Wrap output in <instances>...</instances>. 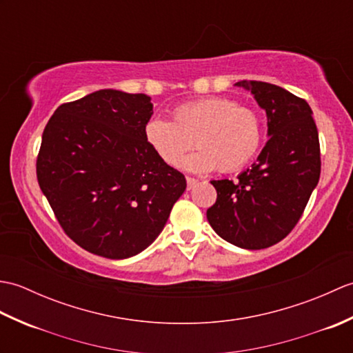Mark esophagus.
Segmentation results:
<instances>
[{
    "label": "esophagus",
    "instance_id": "obj_1",
    "mask_svg": "<svg viewBox=\"0 0 353 353\" xmlns=\"http://www.w3.org/2000/svg\"><path fill=\"white\" fill-rule=\"evenodd\" d=\"M197 179H194V177H186V183H188V190H191V188H194V186L197 185Z\"/></svg>",
    "mask_w": 353,
    "mask_h": 353
}]
</instances>
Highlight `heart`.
I'll return each instance as SVG.
<instances>
[{"label": "heart", "mask_w": 353, "mask_h": 353, "mask_svg": "<svg viewBox=\"0 0 353 353\" xmlns=\"http://www.w3.org/2000/svg\"><path fill=\"white\" fill-rule=\"evenodd\" d=\"M148 147L168 167H183L208 172L219 167L232 172L249 163L264 142V119L250 106H241L226 97H206L179 104L171 110V121L152 118L144 125Z\"/></svg>", "instance_id": "heart-1"}]
</instances>
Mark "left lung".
<instances>
[{
  "mask_svg": "<svg viewBox=\"0 0 353 353\" xmlns=\"http://www.w3.org/2000/svg\"><path fill=\"white\" fill-rule=\"evenodd\" d=\"M265 109L268 137L250 168L236 181H212L216 201L206 216L228 243L259 250L294 229L320 179V142L310 104L265 81L241 80Z\"/></svg>",
  "mask_w": 353,
  "mask_h": 353,
  "instance_id": "8db88e82",
  "label": "left lung"
}]
</instances>
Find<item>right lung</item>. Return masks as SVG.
Listing matches in <instances>:
<instances>
[{
  "label": "right lung",
  "mask_w": 353,
  "mask_h": 353,
  "mask_svg": "<svg viewBox=\"0 0 353 353\" xmlns=\"http://www.w3.org/2000/svg\"><path fill=\"white\" fill-rule=\"evenodd\" d=\"M152 99L101 89L63 103L45 125L36 161L43 196L65 234L109 259L142 252L186 188L144 138Z\"/></svg>",
  "instance_id": "add662e5"
}]
</instances>
